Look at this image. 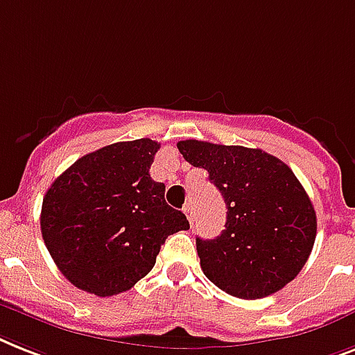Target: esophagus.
<instances>
[{
  "mask_svg": "<svg viewBox=\"0 0 355 355\" xmlns=\"http://www.w3.org/2000/svg\"><path fill=\"white\" fill-rule=\"evenodd\" d=\"M184 213H186V217H187V220H189V224H193V220H195V218H193V207L189 206V204H187V206H184Z\"/></svg>",
  "mask_w": 355,
  "mask_h": 355,
  "instance_id": "34e87169",
  "label": "esophagus"
}]
</instances>
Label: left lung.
<instances>
[{
    "label": "left lung",
    "instance_id": "left-lung-1",
    "mask_svg": "<svg viewBox=\"0 0 355 355\" xmlns=\"http://www.w3.org/2000/svg\"><path fill=\"white\" fill-rule=\"evenodd\" d=\"M178 151L206 169L227 207L226 230L197 237L202 272L239 299H261L297 277L310 257L318 218L286 164L262 149L182 140Z\"/></svg>",
    "mask_w": 355,
    "mask_h": 355
}]
</instances>
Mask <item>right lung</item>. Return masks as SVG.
<instances>
[{
	"instance_id": "1",
	"label": "right lung",
	"mask_w": 355,
	"mask_h": 355,
	"mask_svg": "<svg viewBox=\"0 0 355 355\" xmlns=\"http://www.w3.org/2000/svg\"><path fill=\"white\" fill-rule=\"evenodd\" d=\"M158 149L149 138L105 146L78 158L45 193V246L83 292H128L151 272L166 239L189 230L186 215L166 202V186L149 175Z\"/></svg>"
}]
</instances>
